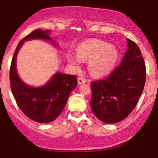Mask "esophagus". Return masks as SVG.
Wrapping results in <instances>:
<instances>
[{
	"instance_id": "esophagus-1",
	"label": "esophagus",
	"mask_w": 158,
	"mask_h": 158,
	"mask_svg": "<svg viewBox=\"0 0 158 158\" xmlns=\"http://www.w3.org/2000/svg\"><path fill=\"white\" fill-rule=\"evenodd\" d=\"M77 81H78V84H79V85H81V84L85 83V79L83 77H80L77 78Z\"/></svg>"
}]
</instances>
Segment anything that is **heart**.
Here are the masks:
<instances>
[{
	"instance_id": "obj_1",
	"label": "heart",
	"mask_w": 158,
	"mask_h": 158,
	"mask_svg": "<svg viewBox=\"0 0 158 158\" xmlns=\"http://www.w3.org/2000/svg\"><path fill=\"white\" fill-rule=\"evenodd\" d=\"M77 55L69 54V59L75 66L81 61H89L88 68L92 75L101 77L109 73L115 66L118 52L115 47L99 40L83 42L77 49Z\"/></svg>"
}]
</instances>
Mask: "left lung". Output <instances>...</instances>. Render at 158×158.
Listing matches in <instances>:
<instances>
[{
	"mask_svg": "<svg viewBox=\"0 0 158 158\" xmlns=\"http://www.w3.org/2000/svg\"><path fill=\"white\" fill-rule=\"evenodd\" d=\"M127 45L120 65L107 77L91 81V109L106 123H115L126 118L135 109L144 89V58L135 42L127 39Z\"/></svg>",
	"mask_w": 158,
	"mask_h": 158,
	"instance_id": "obj_1",
	"label": "left lung"
}]
</instances>
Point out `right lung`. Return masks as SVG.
I'll list each match as a JSON object with an SVG mask.
<instances>
[{
    "label": "right lung",
    "instance_id": "right-lung-1",
    "mask_svg": "<svg viewBox=\"0 0 158 158\" xmlns=\"http://www.w3.org/2000/svg\"><path fill=\"white\" fill-rule=\"evenodd\" d=\"M49 31H33L20 40L11 62L9 79L11 90L19 109L26 116L41 123L54 121L63 111L69 94L77 85L75 75L58 73L44 86L32 88L23 83L17 74L16 59L19 49L25 40L41 39L51 41Z\"/></svg>",
    "mask_w": 158,
    "mask_h": 158
}]
</instances>
